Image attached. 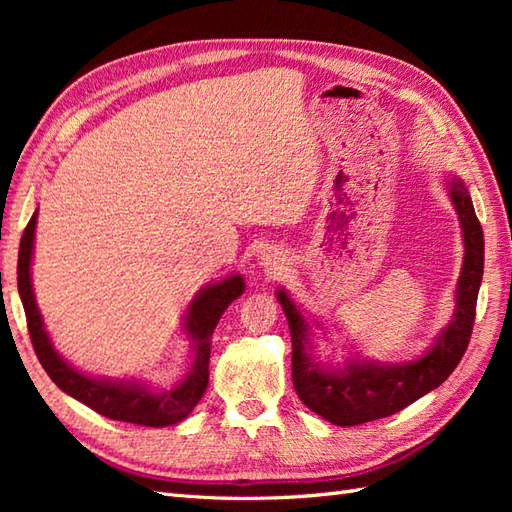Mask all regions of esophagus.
Instances as JSON below:
<instances>
[{
    "instance_id": "1",
    "label": "esophagus",
    "mask_w": 512,
    "mask_h": 512,
    "mask_svg": "<svg viewBox=\"0 0 512 512\" xmlns=\"http://www.w3.org/2000/svg\"><path fill=\"white\" fill-rule=\"evenodd\" d=\"M257 259H259V266L268 270V273H277V270H281V266H284V262H286V257L281 255L277 248L262 250V255H259Z\"/></svg>"
}]
</instances>
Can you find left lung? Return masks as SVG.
Listing matches in <instances>:
<instances>
[{
  "label": "left lung",
  "instance_id": "obj_1",
  "mask_svg": "<svg viewBox=\"0 0 512 512\" xmlns=\"http://www.w3.org/2000/svg\"><path fill=\"white\" fill-rule=\"evenodd\" d=\"M447 189L464 237V262L455 288V312L451 323L438 334L436 343L416 361L383 365L352 356L343 367L321 365L314 358V345L310 343L312 325L319 328V323L312 321L310 325L288 292L284 288L277 290V301L290 325L292 383L297 396L308 409L336 427H354V424L394 416L396 411L440 387L469 347L477 292L484 275V233L466 184L458 176H451L447 178Z\"/></svg>",
  "mask_w": 512,
  "mask_h": 512
}]
</instances>
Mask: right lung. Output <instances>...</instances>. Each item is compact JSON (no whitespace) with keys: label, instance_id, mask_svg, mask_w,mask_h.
Masks as SVG:
<instances>
[{"label":"right lung","instance_id":"1","mask_svg":"<svg viewBox=\"0 0 512 512\" xmlns=\"http://www.w3.org/2000/svg\"><path fill=\"white\" fill-rule=\"evenodd\" d=\"M37 211L32 213L30 222L21 235L19 259H17V288L21 303L26 310L28 332L32 347L39 358L41 367L65 394L76 398L90 409L99 411L101 416L123 422L143 424V427H169V424L182 422L198 405L209 385V358H211V336L217 321L231 303L242 297L244 277L231 275L222 281L204 286L189 303L184 314L182 328L187 332L193 347V363L189 374L184 376L176 387L154 391L136 380H110L94 378L79 372L65 358L54 350L50 336L43 328L41 312L32 290L30 264L32 248H35V226Z\"/></svg>","mask_w":512,"mask_h":512}]
</instances>
